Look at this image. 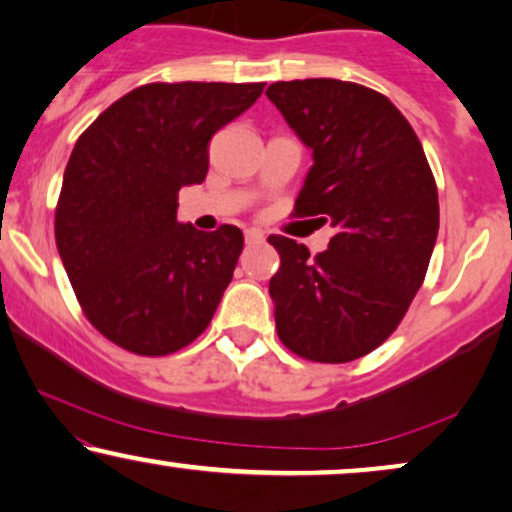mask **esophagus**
I'll return each mask as SVG.
<instances>
[{
  "instance_id": "34e87169",
  "label": "esophagus",
  "mask_w": 512,
  "mask_h": 512,
  "mask_svg": "<svg viewBox=\"0 0 512 512\" xmlns=\"http://www.w3.org/2000/svg\"><path fill=\"white\" fill-rule=\"evenodd\" d=\"M264 231L262 229H245V243H262Z\"/></svg>"
}]
</instances>
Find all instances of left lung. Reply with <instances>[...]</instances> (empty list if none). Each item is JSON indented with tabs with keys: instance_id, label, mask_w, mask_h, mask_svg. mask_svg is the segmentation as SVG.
Segmentation results:
<instances>
[{
	"instance_id": "8db88e82",
	"label": "left lung",
	"mask_w": 512,
	"mask_h": 512,
	"mask_svg": "<svg viewBox=\"0 0 512 512\" xmlns=\"http://www.w3.org/2000/svg\"><path fill=\"white\" fill-rule=\"evenodd\" d=\"M267 98L313 166L295 213L335 227L327 250L269 236L281 342L316 363H349L398 327L438 238V189L424 147L386 95L339 79L276 81Z\"/></svg>"
}]
</instances>
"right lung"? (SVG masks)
Wrapping results in <instances>:
<instances>
[{"label":"right lung","mask_w":512,"mask_h":512,"mask_svg":"<svg viewBox=\"0 0 512 512\" xmlns=\"http://www.w3.org/2000/svg\"><path fill=\"white\" fill-rule=\"evenodd\" d=\"M264 84H147L109 105L74 145L56 245L74 295L109 342L166 356L206 330L243 234L177 222V192L201 185L208 142Z\"/></svg>","instance_id":"right-lung-1"}]
</instances>
